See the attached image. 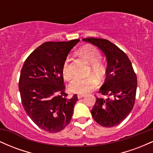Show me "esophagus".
Returning a JSON list of instances; mask_svg holds the SVG:
<instances>
[{
	"mask_svg": "<svg viewBox=\"0 0 153 153\" xmlns=\"http://www.w3.org/2000/svg\"><path fill=\"white\" fill-rule=\"evenodd\" d=\"M84 96H85V95H84V94H78V99H82V98H83Z\"/></svg>",
	"mask_w": 153,
	"mask_h": 153,
	"instance_id": "1",
	"label": "esophagus"
}]
</instances>
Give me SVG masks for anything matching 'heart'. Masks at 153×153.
<instances>
[{
    "instance_id": "1",
    "label": "heart",
    "mask_w": 153,
    "mask_h": 153,
    "mask_svg": "<svg viewBox=\"0 0 153 153\" xmlns=\"http://www.w3.org/2000/svg\"><path fill=\"white\" fill-rule=\"evenodd\" d=\"M80 53L88 62L91 63L90 73H92L99 78H101L104 75V68L99 62L101 59V54L96 47L91 45L84 46L80 50ZM62 73L66 80L71 79L72 73L69 66V58H67L63 62ZM97 85V80L94 76H89L85 78H76L70 83L69 90L75 94H85L96 88Z\"/></svg>"
}]
</instances>
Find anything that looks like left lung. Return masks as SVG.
Wrapping results in <instances>:
<instances>
[{"mask_svg": "<svg viewBox=\"0 0 153 153\" xmlns=\"http://www.w3.org/2000/svg\"><path fill=\"white\" fill-rule=\"evenodd\" d=\"M82 41L99 47L107 61L106 77L99 92L108 97L96 98L91 114L100 125L115 127L127 118L134 107L137 86L136 74L127 54L114 44L93 37L82 39Z\"/></svg>", "mask_w": 153, "mask_h": 153, "instance_id": "obj_1", "label": "left lung"}]
</instances>
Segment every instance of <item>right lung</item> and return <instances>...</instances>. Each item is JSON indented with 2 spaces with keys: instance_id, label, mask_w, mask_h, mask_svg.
<instances>
[{
  "instance_id": "right-lung-1",
  "label": "right lung",
  "mask_w": 153,
  "mask_h": 153,
  "mask_svg": "<svg viewBox=\"0 0 153 153\" xmlns=\"http://www.w3.org/2000/svg\"><path fill=\"white\" fill-rule=\"evenodd\" d=\"M80 39L48 42L26 58L21 71L19 88L27 115L40 129L50 133L62 130L71 122L77 95L65 92L62 67Z\"/></svg>"
}]
</instances>
